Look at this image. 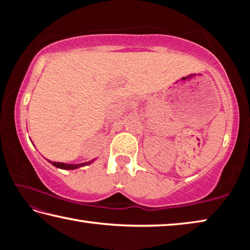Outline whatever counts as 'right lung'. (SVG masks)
Masks as SVG:
<instances>
[{
  "label": "right lung",
  "instance_id": "obj_1",
  "mask_svg": "<svg viewBox=\"0 0 250 250\" xmlns=\"http://www.w3.org/2000/svg\"><path fill=\"white\" fill-rule=\"evenodd\" d=\"M95 160H91V161H88V162H84V163H80V164H68V163H62V162H53V161H49V163H52L54 167H56L58 168H62V170H75V168H78V167H82L84 166H88V164H90L94 162Z\"/></svg>",
  "mask_w": 250,
  "mask_h": 250
}]
</instances>
